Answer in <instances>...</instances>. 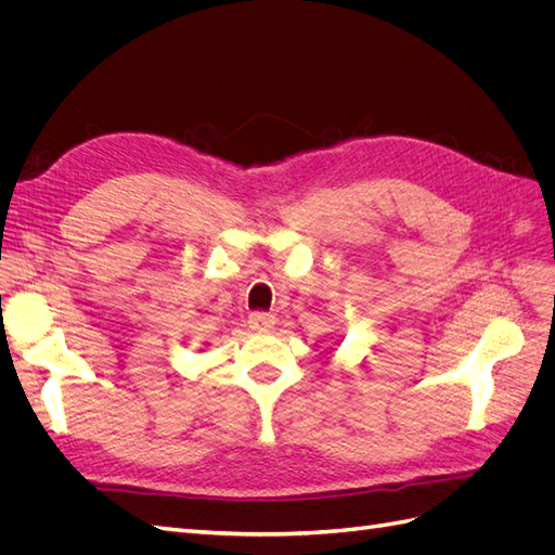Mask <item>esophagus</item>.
I'll use <instances>...</instances> for the list:
<instances>
[{"label": "esophagus", "mask_w": 555, "mask_h": 555, "mask_svg": "<svg viewBox=\"0 0 555 555\" xmlns=\"http://www.w3.org/2000/svg\"><path fill=\"white\" fill-rule=\"evenodd\" d=\"M275 326V317L271 312H251L249 314V328L251 331H271Z\"/></svg>", "instance_id": "obj_1"}]
</instances>
